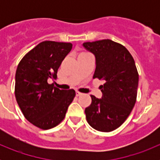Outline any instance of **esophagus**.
Instances as JSON below:
<instances>
[{"label":"esophagus","mask_w":160,"mask_h":160,"mask_svg":"<svg viewBox=\"0 0 160 160\" xmlns=\"http://www.w3.org/2000/svg\"><path fill=\"white\" fill-rule=\"evenodd\" d=\"M82 93H80V92H78V91H77V92H76V96H81L82 95Z\"/></svg>","instance_id":"esophagus-1"}]
</instances>
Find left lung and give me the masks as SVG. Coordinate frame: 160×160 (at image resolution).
Masks as SVG:
<instances>
[{
	"label": "left lung",
	"instance_id": "1",
	"mask_svg": "<svg viewBox=\"0 0 160 160\" xmlns=\"http://www.w3.org/2000/svg\"><path fill=\"white\" fill-rule=\"evenodd\" d=\"M95 55L93 78L102 79V98L90 95L91 104L85 109L87 122L93 128L110 132L122 125L135 107L138 73L134 58L127 48L110 39L84 42Z\"/></svg>",
	"mask_w": 160,
	"mask_h": 160
}]
</instances>
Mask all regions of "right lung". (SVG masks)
<instances>
[{"mask_svg":"<svg viewBox=\"0 0 160 160\" xmlns=\"http://www.w3.org/2000/svg\"><path fill=\"white\" fill-rule=\"evenodd\" d=\"M72 49L69 42L45 41L22 58L15 76V97L29 122L42 130L58 125L75 97L73 90H60L48 83Z\"/></svg>","mask_w":160,"mask_h":160,"instance_id":"add662e5","label":"right lung"}]
</instances>
